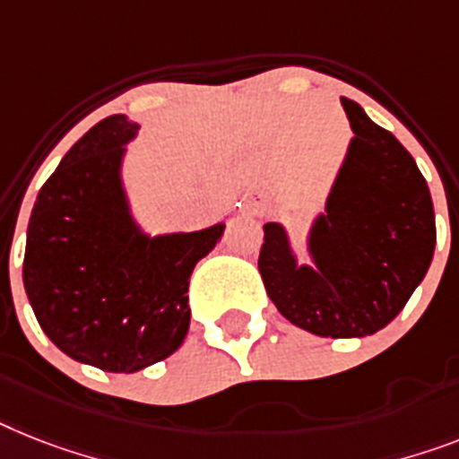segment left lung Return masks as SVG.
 Here are the masks:
<instances>
[{
    "mask_svg": "<svg viewBox=\"0 0 459 459\" xmlns=\"http://www.w3.org/2000/svg\"><path fill=\"white\" fill-rule=\"evenodd\" d=\"M351 140L300 263L289 230L264 222L257 267L281 316L319 338H366L406 307L429 270L437 222L415 159L342 98Z\"/></svg>",
    "mask_w": 459,
    "mask_h": 459,
    "instance_id": "obj_1",
    "label": "left lung"
}]
</instances>
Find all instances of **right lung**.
<instances>
[{"instance_id":"obj_1","label":"right lung","mask_w":459,"mask_h":459,"mask_svg":"<svg viewBox=\"0 0 459 459\" xmlns=\"http://www.w3.org/2000/svg\"><path fill=\"white\" fill-rule=\"evenodd\" d=\"M138 128L112 115L70 147L37 195L22 260L41 331L108 373L143 370L183 344L189 276L225 232V221L196 232L143 230L124 185Z\"/></svg>"}]
</instances>
